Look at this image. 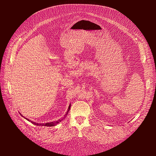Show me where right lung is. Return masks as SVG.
Wrapping results in <instances>:
<instances>
[{"label": "right lung", "instance_id": "1", "mask_svg": "<svg viewBox=\"0 0 156 156\" xmlns=\"http://www.w3.org/2000/svg\"><path fill=\"white\" fill-rule=\"evenodd\" d=\"M70 107H71V105H69V107H68V111H67V112H66V114L65 115V116H64V117L63 118V119H64V118L66 117V116L67 115H68V112H69V109H70ZM22 116V115H21ZM24 117V116H23ZM25 119H26V118H25ZM63 119H60V120H58L57 121H55V122H48V123H45V124H38V123H36V122H32V121H31V120H29V119H26L27 120H29V121H30V122H32V124H35V125H37V126H56V124H58L59 122H60L61 121H62V120H63Z\"/></svg>", "mask_w": 156, "mask_h": 156}]
</instances>
